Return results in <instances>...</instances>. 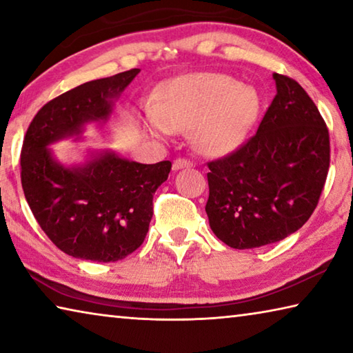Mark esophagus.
Listing matches in <instances>:
<instances>
[{
	"label": "esophagus",
	"instance_id": "1",
	"mask_svg": "<svg viewBox=\"0 0 353 353\" xmlns=\"http://www.w3.org/2000/svg\"><path fill=\"white\" fill-rule=\"evenodd\" d=\"M190 166H193V162H190V160H187V159H176L174 162H172V170L174 171L190 168Z\"/></svg>",
	"mask_w": 353,
	"mask_h": 353
}]
</instances>
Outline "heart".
<instances>
[{
  "mask_svg": "<svg viewBox=\"0 0 353 353\" xmlns=\"http://www.w3.org/2000/svg\"><path fill=\"white\" fill-rule=\"evenodd\" d=\"M259 115L252 88L219 73H191L165 81L155 104L145 109V128L155 139L191 130L199 152L210 157L234 152Z\"/></svg>",
  "mask_w": 353,
  "mask_h": 353,
  "instance_id": "obj_1",
  "label": "heart"
}]
</instances>
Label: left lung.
<instances>
[{"label":"left lung","instance_id":"obj_1","mask_svg":"<svg viewBox=\"0 0 353 353\" xmlns=\"http://www.w3.org/2000/svg\"><path fill=\"white\" fill-rule=\"evenodd\" d=\"M277 94L256 134L223 159L208 162V223L234 249L283 240L318 205L330 166L325 121L307 92L274 73Z\"/></svg>","mask_w":353,"mask_h":353}]
</instances>
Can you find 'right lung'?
<instances>
[{
  "instance_id": "1",
  "label": "right lung",
  "mask_w": 353,
  "mask_h": 353,
  "mask_svg": "<svg viewBox=\"0 0 353 353\" xmlns=\"http://www.w3.org/2000/svg\"><path fill=\"white\" fill-rule=\"evenodd\" d=\"M140 73L82 83L37 112L21 148L25 198L48 238L74 259L121 260L141 246L152 218L154 193L171 171L170 160L145 165L107 149L85 163L63 166L48 148L82 134L87 123L105 121L113 101Z\"/></svg>"
}]
</instances>
